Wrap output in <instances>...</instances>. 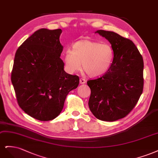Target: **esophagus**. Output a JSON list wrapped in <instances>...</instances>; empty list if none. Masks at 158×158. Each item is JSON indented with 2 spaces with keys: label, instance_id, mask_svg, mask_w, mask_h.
Wrapping results in <instances>:
<instances>
[{
  "label": "esophagus",
  "instance_id": "34e87169",
  "mask_svg": "<svg viewBox=\"0 0 158 158\" xmlns=\"http://www.w3.org/2000/svg\"><path fill=\"white\" fill-rule=\"evenodd\" d=\"M79 83H80V84H81V85L85 84V83H86V80H85V79H80V80H79Z\"/></svg>",
  "mask_w": 158,
  "mask_h": 158
}]
</instances>
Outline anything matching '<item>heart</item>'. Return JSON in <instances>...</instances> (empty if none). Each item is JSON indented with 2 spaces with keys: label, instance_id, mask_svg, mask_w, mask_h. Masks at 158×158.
I'll return each mask as SVG.
<instances>
[{
  "label": "heart",
  "instance_id": "obj_1",
  "mask_svg": "<svg viewBox=\"0 0 158 158\" xmlns=\"http://www.w3.org/2000/svg\"><path fill=\"white\" fill-rule=\"evenodd\" d=\"M114 58V49L110 44L85 39L75 43L72 50H65L63 60L68 73L73 74L79 72L83 65L89 76L98 77L108 72Z\"/></svg>",
  "mask_w": 158,
  "mask_h": 158
}]
</instances>
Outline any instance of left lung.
I'll return each mask as SVG.
<instances>
[{
    "label": "left lung",
    "mask_w": 158,
    "mask_h": 158,
    "mask_svg": "<svg viewBox=\"0 0 158 158\" xmlns=\"http://www.w3.org/2000/svg\"><path fill=\"white\" fill-rule=\"evenodd\" d=\"M114 52L112 65L101 77L87 81L91 90L89 106L96 118L115 121L133 109L143 90V58L131 40L112 32L97 30Z\"/></svg>",
    "instance_id": "1"
}]
</instances>
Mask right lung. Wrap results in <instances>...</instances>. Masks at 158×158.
<instances>
[{
    "label": "right lung",
    "instance_id": "right-lung-1",
    "mask_svg": "<svg viewBox=\"0 0 158 158\" xmlns=\"http://www.w3.org/2000/svg\"><path fill=\"white\" fill-rule=\"evenodd\" d=\"M62 32L61 29H40L15 54L11 81L18 103L25 113L39 121L56 118L68 94L79 83L78 76L64 69Z\"/></svg>",
    "mask_w": 158,
    "mask_h": 158
}]
</instances>
